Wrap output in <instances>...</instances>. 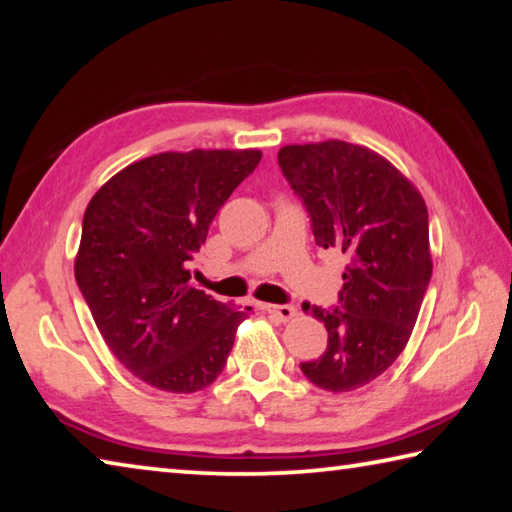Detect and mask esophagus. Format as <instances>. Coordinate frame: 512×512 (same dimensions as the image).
<instances>
[{
    "mask_svg": "<svg viewBox=\"0 0 512 512\" xmlns=\"http://www.w3.org/2000/svg\"><path fill=\"white\" fill-rule=\"evenodd\" d=\"M264 311L275 320H280V323H289L298 314V309L293 305H264Z\"/></svg>",
    "mask_w": 512,
    "mask_h": 512,
    "instance_id": "1",
    "label": "esophagus"
}]
</instances>
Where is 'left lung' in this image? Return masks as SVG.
I'll use <instances>...</instances> for the list:
<instances>
[{"mask_svg": "<svg viewBox=\"0 0 512 512\" xmlns=\"http://www.w3.org/2000/svg\"><path fill=\"white\" fill-rule=\"evenodd\" d=\"M277 160L307 205L316 244L348 257L341 309L302 305L325 325L327 350L300 370L323 391H357L411 339L433 268L427 205L418 187L368 146L287 144Z\"/></svg>", "mask_w": 512, "mask_h": 512, "instance_id": "left-lung-1", "label": "left lung"}]
</instances>
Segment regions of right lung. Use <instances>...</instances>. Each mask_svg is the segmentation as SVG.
<instances>
[{
  "label": "right lung",
  "mask_w": 512,
  "mask_h": 512,
  "mask_svg": "<svg viewBox=\"0 0 512 512\" xmlns=\"http://www.w3.org/2000/svg\"><path fill=\"white\" fill-rule=\"evenodd\" d=\"M259 160V149L158 153L115 173L85 207L76 282L121 366L158 391L210 386L253 311L196 289L189 259Z\"/></svg>",
  "instance_id": "obj_1"
}]
</instances>
